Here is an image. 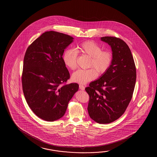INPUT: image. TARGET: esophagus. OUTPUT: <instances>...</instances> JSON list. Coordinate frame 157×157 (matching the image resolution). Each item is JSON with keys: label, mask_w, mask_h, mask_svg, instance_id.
<instances>
[{"label": "esophagus", "mask_w": 157, "mask_h": 157, "mask_svg": "<svg viewBox=\"0 0 157 157\" xmlns=\"http://www.w3.org/2000/svg\"><path fill=\"white\" fill-rule=\"evenodd\" d=\"M79 89H80V90H85V87H84V86H83V85H81V84H80Z\"/></svg>", "instance_id": "obj_1"}]
</instances>
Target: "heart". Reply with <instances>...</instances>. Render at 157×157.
<instances>
[{
    "label": "heart",
    "instance_id": "b5f03b06",
    "mask_svg": "<svg viewBox=\"0 0 157 157\" xmlns=\"http://www.w3.org/2000/svg\"><path fill=\"white\" fill-rule=\"evenodd\" d=\"M78 53L85 54L91 57L89 67L92 68L80 69L72 75V79L81 84L94 79L99 74H103L109 68L113 61V55L108 50L102 51L99 45L92 41H86L80 44L75 50L68 49L64 52L63 61L68 68L74 70L77 67Z\"/></svg>",
    "mask_w": 157,
    "mask_h": 157
}]
</instances>
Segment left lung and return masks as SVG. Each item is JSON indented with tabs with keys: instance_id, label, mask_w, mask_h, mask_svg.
Returning <instances> with one entry per match:
<instances>
[{
	"instance_id": "left-lung-1",
	"label": "left lung",
	"mask_w": 157,
	"mask_h": 157,
	"mask_svg": "<svg viewBox=\"0 0 157 157\" xmlns=\"http://www.w3.org/2000/svg\"><path fill=\"white\" fill-rule=\"evenodd\" d=\"M101 40L111 46L112 63L85 90L89 95L87 110L90 118L98 123L108 124L123 114L131 101L136 83V67L125 41L114 36H103Z\"/></svg>"
}]
</instances>
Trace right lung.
Instances as JSON below:
<instances>
[{"mask_svg":"<svg viewBox=\"0 0 157 157\" xmlns=\"http://www.w3.org/2000/svg\"><path fill=\"white\" fill-rule=\"evenodd\" d=\"M73 39L57 32H45L28 47L25 55L23 94L32 111L44 121L62 118L79 89L77 83L66 84L70 75L62 57Z\"/></svg>","mask_w":157,"mask_h":157,"instance_id":"obj_1","label":"right lung"}]
</instances>
